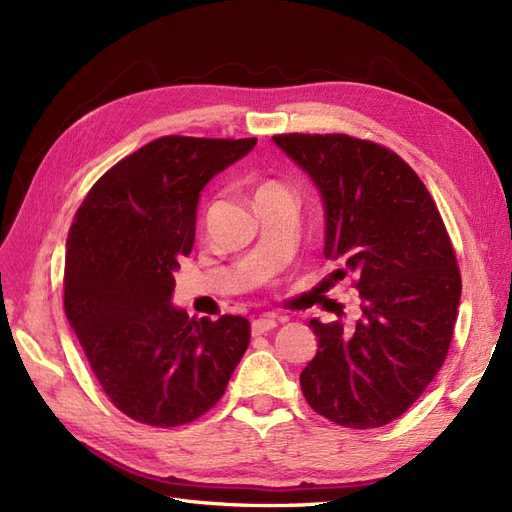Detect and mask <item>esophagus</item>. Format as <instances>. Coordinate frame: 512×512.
<instances>
[{
    "label": "esophagus",
    "mask_w": 512,
    "mask_h": 512,
    "mask_svg": "<svg viewBox=\"0 0 512 512\" xmlns=\"http://www.w3.org/2000/svg\"><path fill=\"white\" fill-rule=\"evenodd\" d=\"M275 327H277V322H275V318H271V316L256 318V320L252 322V335H265V333H269V331L275 329Z\"/></svg>",
    "instance_id": "esophagus-1"
}]
</instances>
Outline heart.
<instances>
[{
    "label": "heart",
    "mask_w": 512,
    "mask_h": 512,
    "mask_svg": "<svg viewBox=\"0 0 512 512\" xmlns=\"http://www.w3.org/2000/svg\"><path fill=\"white\" fill-rule=\"evenodd\" d=\"M277 188H282V185H277L275 181H267V183H262V185H260L256 194H260V192H269V190H277Z\"/></svg>",
    "instance_id": "obj_1"
}]
</instances>
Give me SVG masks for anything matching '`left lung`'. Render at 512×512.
I'll return each instance as SVG.
<instances>
[{"label":"left lung","mask_w":512,"mask_h":512,"mask_svg":"<svg viewBox=\"0 0 512 512\" xmlns=\"http://www.w3.org/2000/svg\"><path fill=\"white\" fill-rule=\"evenodd\" d=\"M273 143L314 181L324 258L354 277L361 318L309 327L318 350L301 389L318 414L350 429L404 414L440 371L457 320L461 275L440 211L397 153L346 134H280Z\"/></svg>","instance_id":"1"}]
</instances>
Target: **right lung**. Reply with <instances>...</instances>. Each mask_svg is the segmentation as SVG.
<instances>
[{"label":"right lung","instance_id":"add662e5","mask_svg":"<svg viewBox=\"0 0 512 512\" xmlns=\"http://www.w3.org/2000/svg\"><path fill=\"white\" fill-rule=\"evenodd\" d=\"M256 138L162 136L104 173L66 241L64 307L108 399L138 423L177 427L218 404L250 344L241 316L194 320L170 303L205 185Z\"/></svg>","mask_w":512,"mask_h":512}]
</instances>
